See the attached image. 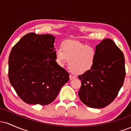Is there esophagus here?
<instances>
[{"label": "esophagus", "mask_w": 131, "mask_h": 131, "mask_svg": "<svg viewBox=\"0 0 131 131\" xmlns=\"http://www.w3.org/2000/svg\"><path fill=\"white\" fill-rule=\"evenodd\" d=\"M76 78V76H75V75H73V74H70V80H72V79H75V78Z\"/></svg>", "instance_id": "1"}]
</instances>
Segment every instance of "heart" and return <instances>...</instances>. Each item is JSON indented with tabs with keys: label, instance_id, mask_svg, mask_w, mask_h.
Segmentation results:
<instances>
[{
	"label": "heart",
	"instance_id": "heart-1",
	"mask_svg": "<svg viewBox=\"0 0 131 131\" xmlns=\"http://www.w3.org/2000/svg\"><path fill=\"white\" fill-rule=\"evenodd\" d=\"M97 57L95 49L93 47L76 40H66L61 43V50L55 52V60L63 67L68 62L71 71L75 74H82L91 70Z\"/></svg>",
	"mask_w": 131,
	"mask_h": 131
}]
</instances>
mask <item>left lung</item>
Wrapping results in <instances>:
<instances>
[{"instance_id":"8db88e82","label":"left lung","mask_w":131,"mask_h":131,"mask_svg":"<svg viewBox=\"0 0 131 131\" xmlns=\"http://www.w3.org/2000/svg\"><path fill=\"white\" fill-rule=\"evenodd\" d=\"M95 50L93 67L78 76L81 80L78 95L85 105L101 108L115 100L124 83L125 60L122 51L110 39L102 40Z\"/></svg>"}]
</instances>
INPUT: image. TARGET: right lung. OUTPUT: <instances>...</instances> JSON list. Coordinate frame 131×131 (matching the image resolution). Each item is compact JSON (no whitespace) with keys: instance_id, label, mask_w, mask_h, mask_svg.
<instances>
[{"instance_id":"1","label":"right lung","mask_w":131,"mask_h":131,"mask_svg":"<svg viewBox=\"0 0 131 131\" xmlns=\"http://www.w3.org/2000/svg\"><path fill=\"white\" fill-rule=\"evenodd\" d=\"M55 38L50 34L28 33L10 52L9 80L26 103L50 104L70 80L68 73L55 61Z\"/></svg>"}]
</instances>
